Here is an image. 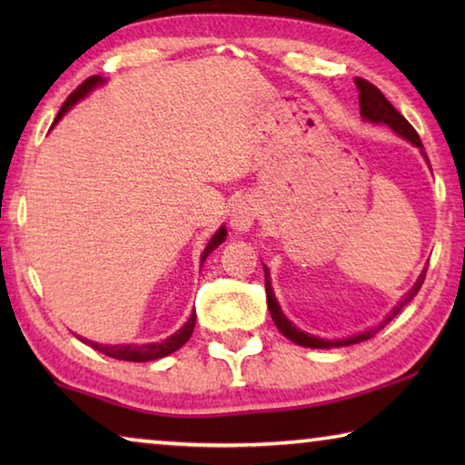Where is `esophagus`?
Returning <instances> with one entry per match:
<instances>
[{"mask_svg": "<svg viewBox=\"0 0 465 465\" xmlns=\"http://www.w3.org/2000/svg\"><path fill=\"white\" fill-rule=\"evenodd\" d=\"M258 217V204L254 203V199H240L238 203L233 204L232 209V217H230V225L235 233H246L250 232V227L254 225Z\"/></svg>", "mask_w": 465, "mask_h": 465, "instance_id": "esophagus-1", "label": "esophagus"}]
</instances>
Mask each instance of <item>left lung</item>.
Masks as SVG:
<instances>
[{
    "mask_svg": "<svg viewBox=\"0 0 465 465\" xmlns=\"http://www.w3.org/2000/svg\"><path fill=\"white\" fill-rule=\"evenodd\" d=\"M355 85L359 90V106H361V116H363V121L367 123H373V124H385V127H390L396 135H400L406 141H411L414 147L420 149V153L424 160L429 163V157L424 153V147L420 143V137L419 133L414 131V127L411 123H408L402 114L398 113L396 108L390 104V100L383 96V94L375 88L373 84H369L367 80H361V77H355ZM430 168V163H429ZM424 274H427V269L420 272V277L416 279V282L412 285V289L408 291V293L400 299V302L393 305L391 312L385 316V320L381 322L377 328H369L365 332H359V334H352V336H346V338H320V336H313L303 332V330H299L293 322H291L285 313H282L281 305L277 302V297H274V291L271 285V272L269 269L264 266V287H266V303H269V312H271V318L274 322V326L279 328V332L282 336H287L291 342H295L299 346H308V349H338V346H351V344H357V342H363L369 341V338H373L380 330L391 322L393 318L398 316L400 310L404 308L406 303H411L414 295L419 293L420 287H422V281H424Z\"/></svg>",
    "mask_w": 465,
    "mask_h": 465,
    "instance_id": "1",
    "label": "left lung"
}]
</instances>
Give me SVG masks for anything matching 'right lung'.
Listing matches in <instances>:
<instances>
[{
  "mask_svg": "<svg viewBox=\"0 0 465 465\" xmlns=\"http://www.w3.org/2000/svg\"><path fill=\"white\" fill-rule=\"evenodd\" d=\"M104 82H106L104 77H100V75L88 77V80H85V82L80 85V88H77V90L72 94V96H69L65 102H63V106H61V110H59L57 119H54V123H53V127L63 119V116H65V114L69 113V110H72V106H75L77 102L84 100L85 96H88L90 92L96 90L98 85H102ZM225 235H227V230H225V225H222V227H219V230L213 233V238L209 240L207 248L203 250V254H201V266H203L204 261H207V256L211 254V252H213L217 246H222V243L225 242ZM194 324H196V313L193 312L186 324H184L183 328H180V330H176V332L172 334V336H168L166 341L147 342V344H98V342H94V341H88V338H84V336H77V338H80V341L85 342L88 346H92L94 351H98V352H102V355H106V357L119 359V361H133V363H145V361H155V359L168 357V355H172V352H174V351H178L180 346H183V344L188 341V338H191L193 330H194Z\"/></svg>",
  "mask_w": 465,
  "mask_h": 465,
  "instance_id": "1",
  "label": "right lung"
}]
</instances>
